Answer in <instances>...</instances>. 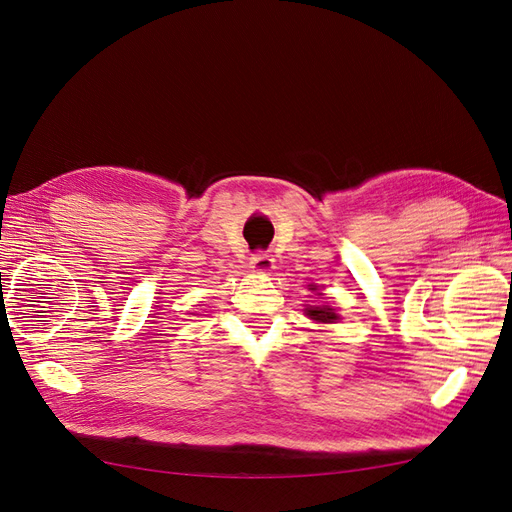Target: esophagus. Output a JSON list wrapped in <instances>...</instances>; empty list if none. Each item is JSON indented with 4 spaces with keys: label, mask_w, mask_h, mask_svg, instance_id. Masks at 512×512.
<instances>
[{
    "label": "esophagus",
    "mask_w": 512,
    "mask_h": 512,
    "mask_svg": "<svg viewBox=\"0 0 512 512\" xmlns=\"http://www.w3.org/2000/svg\"><path fill=\"white\" fill-rule=\"evenodd\" d=\"M250 265H252V269H256V271H271V269H273V258H271V254L258 250V252L252 254Z\"/></svg>",
    "instance_id": "esophagus-1"
}]
</instances>
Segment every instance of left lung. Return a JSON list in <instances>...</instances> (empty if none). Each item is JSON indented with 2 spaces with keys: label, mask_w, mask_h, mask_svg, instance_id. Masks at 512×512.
Instances as JSON below:
<instances>
[{
  "label": "left lung",
  "mask_w": 512,
  "mask_h": 512,
  "mask_svg": "<svg viewBox=\"0 0 512 512\" xmlns=\"http://www.w3.org/2000/svg\"><path fill=\"white\" fill-rule=\"evenodd\" d=\"M307 316L312 318V320H318V322H333V320H337V314L333 312L331 307H327V305H322V307H309V309H307Z\"/></svg>",
  "instance_id": "left-lung-1"
}]
</instances>
